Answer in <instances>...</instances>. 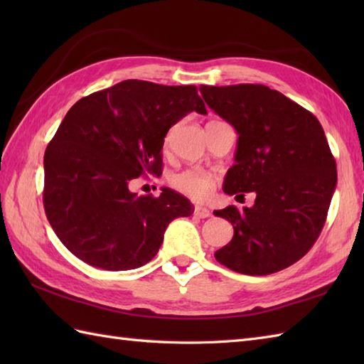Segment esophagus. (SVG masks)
Returning a JSON list of instances; mask_svg holds the SVG:
<instances>
[{
  "mask_svg": "<svg viewBox=\"0 0 364 364\" xmlns=\"http://www.w3.org/2000/svg\"><path fill=\"white\" fill-rule=\"evenodd\" d=\"M194 215L198 219H206V218H210V215H211V211L206 210V208H203V206L197 205L196 210H194Z\"/></svg>",
  "mask_w": 364,
  "mask_h": 364,
  "instance_id": "obj_1",
  "label": "esophagus"
}]
</instances>
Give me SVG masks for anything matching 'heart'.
Returning a JSON list of instances; mask_svg holds the SVG:
<instances>
[{
  "label": "heart",
  "instance_id": "1",
  "mask_svg": "<svg viewBox=\"0 0 364 364\" xmlns=\"http://www.w3.org/2000/svg\"><path fill=\"white\" fill-rule=\"evenodd\" d=\"M170 184H172L173 189L188 196L189 198L205 200L206 197H210L215 186V181L211 175L202 172V170L188 168L170 176Z\"/></svg>",
  "mask_w": 364,
  "mask_h": 364
}]
</instances>
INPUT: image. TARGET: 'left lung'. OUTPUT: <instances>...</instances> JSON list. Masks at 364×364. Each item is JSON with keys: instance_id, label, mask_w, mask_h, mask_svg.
Listing matches in <instances>:
<instances>
[{"instance_id": "8db88e82", "label": "left lung", "mask_w": 364, "mask_h": 364, "mask_svg": "<svg viewBox=\"0 0 364 364\" xmlns=\"http://www.w3.org/2000/svg\"><path fill=\"white\" fill-rule=\"evenodd\" d=\"M200 92L239 134L223 192L257 196L252 208L214 211L235 228L215 259L245 275L289 267L319 237L336 188V162L319 120L262 84L202 86Z\"/></svg>"}]
</instances>
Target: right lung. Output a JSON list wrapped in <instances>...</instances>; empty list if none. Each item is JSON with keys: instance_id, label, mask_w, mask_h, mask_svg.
Here are the masks:
<instances>
[{"instance_id": "add662e5", "label": "right lung", "mask_w": 364, "mask_h": 364, "mask_svg": "<svg viewBox=\"0 0 364 364\" xmlns=\"http://www.w3.org/2000/svg\"><path fill=\"white\" fill-rule=\"evenodd\" d=\"M206 114L196 86L127 80L94 92L67 112L43 156V206L54 233L87 264L141 267L158 253L168 223L194 213L186 197L129 191L134 178L162 173L170 127Z\"/></svg>"}]
</instances>
